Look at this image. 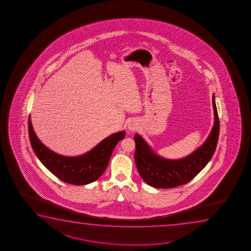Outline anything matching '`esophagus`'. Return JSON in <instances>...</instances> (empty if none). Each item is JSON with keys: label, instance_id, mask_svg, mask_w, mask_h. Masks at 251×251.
Segmentation results:
<instances>
[{"label": "esophagus", "instance_id": "obj_1", "mask_svg": "<svg viewBox=\"0 0 251 251\" xmlns=\"http://www.w3.org/2000/svg\"><path fill=\"white\" fill-rule=\"evenodd\" d=\"M138 124L135 121H131L127 124V129L131 131V132H134V131L137 130L138 129Z\"/></svg>", "mask_w": 251, "mask_h": 251}]
</instances>
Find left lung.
Wrapping results in <instances>:
<instances>
[{"label":"left lung","instance_id":"1","mask_svg":"<svg viewBox=\"0 0 251 251\" xmlns=\"http://www.w3.org/2000/svg\"><path fill=\"white\" fill-rule=\"evenodd\" d=\"M214 125L206 141L193 153L180 159H166L156 154L139 134H134V161L141 178L159 189H171L191 181L213 157L220 134V120L213 95Z\"/></svg>","mask_w":251,"mask_h":251}]
</instances>
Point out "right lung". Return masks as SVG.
Returning <instances> with one entry per match:
<instances>
[{
	"label": "right lung",
	"mask_w": 251,
	"mask_h": 251,
	"mask_svg": "<svg viewBox=\"0 0 251 251\" xmlns=\"http://www.w3.org/2000/svg\"><path fill=\"white\" fill-rule=\"evenodd\" d=\"M31 148L42 164L57 178L74 185H86L96 181L106 170L114 148L125 136V131L112 134L85 154L67 157L55 153L39 141L28 119Z\"/></svg>",
	"instance_id": "add662e5"
}]
</instances>
